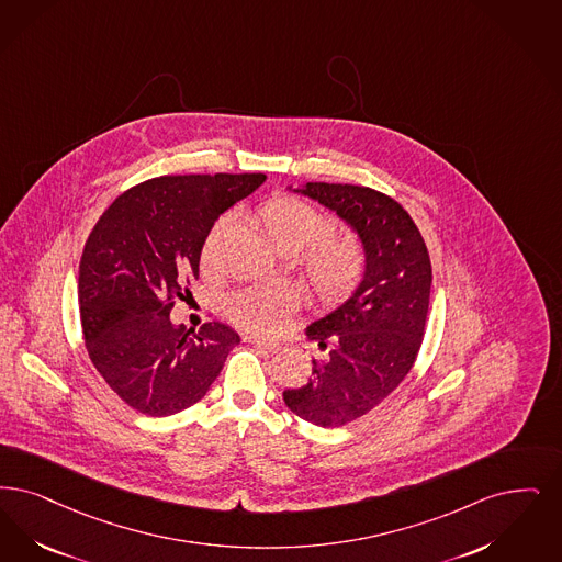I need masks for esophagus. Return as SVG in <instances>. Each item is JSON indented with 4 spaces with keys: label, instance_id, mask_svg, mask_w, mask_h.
<instances>
[{
    "label": "esophagus",
    "instance_id": "esophagus-1",
    "mask_svg": "<svg viewBox=\"0 0 562 562\" xmlns=\"http://www.w3.org/2000/svg\"><path fill=\"white\" fill-rule=\"evenodd\" d=\"M250 342H252V345H257L259 349H266V351H270V353H278V351H282V349H284V345H282V342H276V340H266V338H252Z\"/></svg>",
    "mask_w": 562,
    "mask_h": 562
}]
</instances>
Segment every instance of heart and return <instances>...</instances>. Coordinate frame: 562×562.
<instances>
[{"instance_id": "obj_1", "label": "heart", "mask_w": 562, "mask_h": 562, "mask_svg": "<svg viewBox=\"0 0 562 562\" xmlns=\"http://www.w3.org/2000/svg\"><path fill=\"white\" fill-rule=\"evenodd\" d=\"M250 222L259 227L273 247L284 255L299 252V268L307 291L322 307L347 303L363 282L368 257L353 236H338L333 222L312 202L280 194L261 202ZM229 227V217L217 220L201 247V263L209 270L215 250ZM299 310V296L291 289H245L234 292L225 303L227 317L257 335H276L289 326Z\"/></svg>"}]
</instances>
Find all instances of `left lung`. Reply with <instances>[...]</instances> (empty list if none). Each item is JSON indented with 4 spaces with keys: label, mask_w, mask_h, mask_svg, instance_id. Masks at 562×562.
<instances>
[{
    "label": "left lung",
    "mask_w": 562,
    "mask_h": 562,
    "mask_svg": "<svg viewBox=\"0 0 562 562\" xmlns=\"http://www.w3.org/2000/svg\"><path fill=\"white\" fill-rule=\"evenodd\" d=\"M305 196L337 211L360 234L368 268L358 292L314 322L328 351L312 379L284 391L292 414L317 427L349 425L389 397L418 358L430 296V259L420 229L395 199L353 183L312 181Z\"/></svg>",
    "instance_id": "left-lung-1"
}]
</instances>
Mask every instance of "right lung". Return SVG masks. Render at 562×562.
<instances>
[{"mask_svg":"<svg viewBox=\"0 0 562 562\" xmlns=\"http://www.w3.org/2000/svg\"><path fill=\"white\" fill-rule=\"evenodd\" d=\"M263 173L162 176L123 192L93 225L79 263L86 349L135 412L171 416L201 402L240 337L222 322L173 326L171 310L199 278L215 220Z\"/></svg>","mask_w":562,"mask_h":562,"instance_id":"obj_1","label":"right lung"}]
</instances>
